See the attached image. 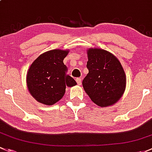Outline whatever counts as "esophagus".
<instances>
[{
	"label": "esophagus",
	"mask_w": 152,
	"mask_h": 152,
	"mask_svg": "<svg viewBox=\"0 0 152 152\" xmlns=\"http://www.w3.org/2000/svg\"><path fill=\"white\" fill-rule=\"evenodd\" d=\"M76 82L78 85H81V79L80 78H77L76 79Z\"/></svg>",
	"instance_id": "esophagus-1"
}]
</instances>
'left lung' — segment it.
Returning a JSON list of instances; mask_svg holds the SVG:
<instances>
[{"label": "left lung", "mask_w": 152, "mask_h": 152, "mask_svg": "<svg viewBox=\"0 0 152 152\" xmlns=\"http://www.w3.org/2000/svg\"><path fill=\"white\" fill-rule=\"evenodd\" d=\"M88 73L83 80V87L98 107L115 104L126 89V78L122 65L113 54L101 49L87 50Z\"/></svg>", "instance_id": "obj_1"}]
</instances>
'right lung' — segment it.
I'll return each instance as SVG.
<instances>
[{"label": "right lung", "mask_w": 152, "mask_h": 152, "mask_svg": "<svg viewBox=\"0 0 152 152\" xmlns=\"http://www.w3.org/2000/svg\"><path fill=\"white\" fill-rule=\"evenodd\" d=\"M69 50L55 49L45 52L34 61L28 69L26 84L37 102L53 105L64 96L66 87L77 85L66 73L64 59Z\"/></svg>", "instance_id": "1"}]
</instances>
